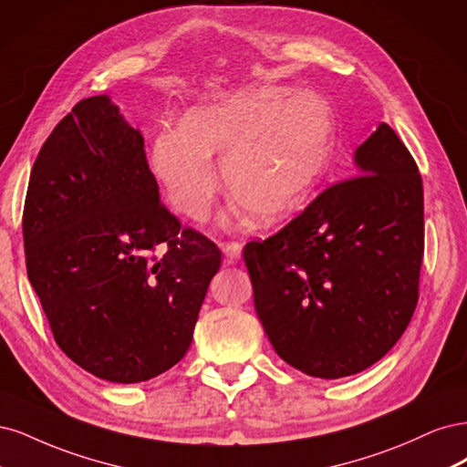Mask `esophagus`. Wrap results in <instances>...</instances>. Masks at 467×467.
Here are the masks:
<instances>
[{
    "instance_id": "34e87169",
    "label": "esophagus",
    "mask_w": 467,
    "mask_h": 467,
    "mask_svg": "<svg viewBox=\"0 0 467 467\" xmlns=\"http://www.w3.org/2000/svg\"><path fill=\"white\" fill-rule=\"evenodd\" d=\"M223 254L227 255V264H236L240 260V255H243V244L240 243H223L221 244Z\"/></svg>"
}]
</instances>
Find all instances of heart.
<instances>
[{"instance_id":"b5f03b06","label":"heart","mask_w":467,"mask_h":467,"mask_svg":"<svg viewBox=\"0 0 467 467\" xmlns=\"http://www.w3.org/2000/svg\"><path fill=\"white\" fill-rule=\"evenodd\" d=\"M336 133V112L324 97L262 85L203 104L180 126L157 131L149 162L176 212L203 221L221 186L212 155H221L234 212L272 223L322 176Z\"/></svg>"}]
</instances>
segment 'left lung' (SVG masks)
<instances>
[{
	"mask_svg": "<svg viewBox=\"0 0 467 467\" xmlns=\"http://www.w3.org/2000/svg\"><path fill=\"white\" fill-rule=\"evenodd\" d=\"M358 176L329 186L264 243L244 246L255 314L275 353L314 379L380 360L408 327L423 262V182L396 131L355 149Z\"/></svg>",
	"mask_w": 467,
	"mask_h": 467,
	"instance_id": "obj_1",
	"label": "left lung"
}]
</instances>
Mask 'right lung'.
Returning a JSON list of instances; mask_svg holds the SVG:
<instances>
[{"instance_id": "1", "label": "right lung", "mask_w": 467, "mask_h": 467, "mask_svg": "<svg viewBox=\"0 0 467 467\" xmlns=\"http://www.w3.org/2000/svg\"><path fill=\"white\" fill-rule=\"evenodd\" d=\"M23 238L28 281L73 363L135 384L186 355L221 250L161 203L143 135L109 95L75 104L44 141Z\"/></svg>"}]
</instances>
